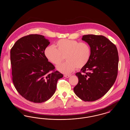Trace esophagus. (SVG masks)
I'll list each match as a JSON object with an SVG mask.
<instances>
[{
  "label": "esophagus",
  "mask_w": 130,
  "mask_h": 130,
  "mask_svg": "<svg viewBox=\"0 0 130 130\" xmlns=\"http://www.w3.org/2000/svg\"><path fill=\"white\" fill-rule=\"evenodd\" d=\"M71 74H64V77H66V78H68V77H69L70 76H71Z\"/></svg>",
  "instance_id": "obj_1"
}]
</instances>
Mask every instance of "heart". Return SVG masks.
Masks as SVG:
<instances>
[{"label":"heart","instance_id":"b5f03b06","mask_svg":"<svg viewBox=\"0 0 130 130\" xmlns=\"http://www.w3.org/2000/svg\"><path fill=\"white\" fill-rule=\"evenodd\" d=\"M47 59L56 65L64 60H67L57 66V69L63 73L68 74L74 69L84 67L89 61L91 55V49L86 42L68 39H61L54 46H49L44 50Z\"/></svg>","mask_w":130,"mask_h":130}]
</instances>
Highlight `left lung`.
<instances>
[{"label":"left lung","instance_id":"left-lung-1","mask_svg":"<svg viewBox=\"0 0 130 130\" xmlns=\"http://www.w3.org/2000/svg\"><path fill=\"white\" fill-rule=\"evenodd\" d=\"M82 40L90 46L91 55L80 72L75 74L78 82L74 91L81 100L93 101L104 96L115 82L119 61L118 49L103 36L84 35Z\"/></svg>","mask_w":130,"mask_h":130}]
</instances>
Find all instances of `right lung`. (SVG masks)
<instances>
[{"label": "right lung", "mask_w": 130, "mask_h": 130, "mask_svg": "<svg viewBox=\"0 0 130 130\" xmlns=\"http://www.w3.org/2000/svg\"><path fill=\"white\" fill-rule=\"evenodd\" d=\"M49 44L43 36L31 34L19 39L11 50L14 86L22 97L34 103L49 100L63 76L45 56Z\"/></svg>", "instance_id": "right-lung-1"}]
</instances>
